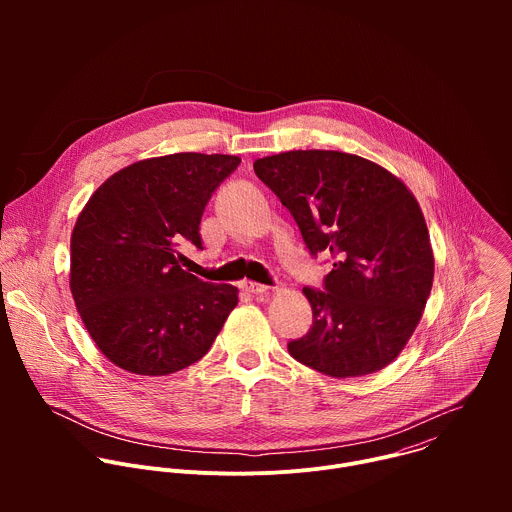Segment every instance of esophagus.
Masks as SVG:
<instances>
[{"instance_id": "34e87169", "label": "esophagus", "mask_w": 512, "mask_h": 512, "mask_svg": "<svg viewBox=\"0 0 512 512\" xmlns=\"http://www.w3.org/2000/svg\"><path fill=\"white\" fill-rule=\"evenodd\" d=\"M241 289L247 291V294H251V296H263V294H267V291H269L267 285L255 283V281H241Z\"/></svg>"}]
</instances>
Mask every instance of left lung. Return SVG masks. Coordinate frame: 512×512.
I'll list each match as a JSON object with an SVG mask.
<instances>
[{
	"instance_id": "8db88e82",
	"label": "left lung",
	"mask_w": 512,
	"mask_h": 512,
	"mask_svg": "<svg viewBox=\"0 0 512 512\" xmlns=\"http://www.w3.org/2000/svg\"><path fill=\"white\" fill-rule=\"evenodd\" d=\"M253 170L294 216L310 255L332 259L322 289L304 287L314 322L287 342L289 354L336 379L381 371L411 338L433 283L417 200L385 168L342 152H285Z\"/></svg>"
}]
</instances>
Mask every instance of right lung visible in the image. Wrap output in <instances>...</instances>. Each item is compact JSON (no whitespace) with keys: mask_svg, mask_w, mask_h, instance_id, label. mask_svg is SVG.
I'll return each mask as SVG.
<instances>
[{"mask_svg":"<svg viewBox=\"0 0 512 512\" xmlns=\"http://www.w3.org/2000/svg\"><path fill=\"white\" fill-rule=\"evenodd\" d=\"M241 164L172 154L135 162L89 198L70 239V291L99 350L119 369L162 377L200 360L237 306V287L184 271L176 249H202L200 221Z\"/></svg>","mask_w":512,"mask_h":512,"instance_id":"add662e5","label":"right lung"}]
</instances>
